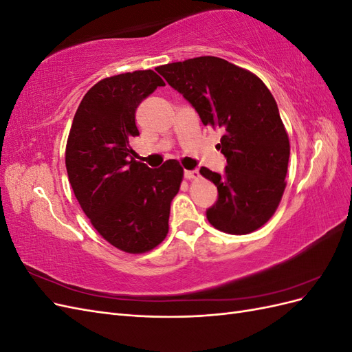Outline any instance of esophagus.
<instances>
[{
  "label": "esophagus",
  "mask_w": 352,
  "mask_h": 352,
  "mask_svg": "<svg viewBox=\"0 0 352 352\" xmlns=\"http://www.w3.org/2000/svg\"><path fill=\"white\" fill-rule=\"evenodd\" d=\"M185 177L188 180H197L199 179V172L195 168V170H185Z\"/></svg>",
  "instance_id": "esophagus-1"
}]
</instances>
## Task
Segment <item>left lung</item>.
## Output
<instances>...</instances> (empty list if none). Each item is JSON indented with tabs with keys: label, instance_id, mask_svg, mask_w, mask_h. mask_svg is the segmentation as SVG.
Wrapping results in <instances>:
<instances>
[{
	"label": "left lung",
	"instance_id": "obj_1",
	"mask_svg": "<svg viewBox=\"0 0 352 352\" xmlns=\"http://www.w3.org/2000/svg\"><path fill=\"white\" fill-rule=\"evenodd\" d=\"M157 72L202 123L223 131L217 148L226 157L225 173L199 170L219 190L207 210L208 221L230 235L260 229L282 199L291 151L272 92L254 73L211 56L170 63Z\"/></svg>",
	"mask_w": 352,
	"mask_h": 352
}]
</instances>
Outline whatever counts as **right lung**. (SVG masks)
I'll return each instance as SVG.
<instances>
[{
	"instance_id": "add662e5",
	"label": "right lung",
	"mask_w": 352,
	"mask_h": 352,
	"mask_svg": "<svg viewBox=\"0 0 352 352\" xmlns=\"http://www.w3.org/2000/svg\"><path fill=\"white\" fill-rule=\"evenodd\" d=\"M164 80L153 70L116 74L85 94L73 117L66 168L74 197L92 226L113 247L151 251L168 232L172 199L184 168L167 160L160 168L136 162V109Z\"/></svg>"
}]
</instances>
